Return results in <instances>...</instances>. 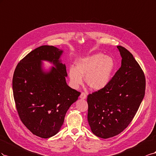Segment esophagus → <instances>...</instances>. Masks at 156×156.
<instances>
[{"instance_id": "1", "label": "esophagus", "mask_w": 156, "mask_h": 156, "mask_svg": "<svg viewBox=\"0 0 156 156\" xmlns=\"http://www.w3.org/2000/svg\"><path fill=\"white\" fill-rule=\"evenodd\" d=\"M80 97L82 99H86V97H87L86 93H84V92H82L81 94H80Z\"/></svg>"}]
</instances>
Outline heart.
Wrapping results in <instances>:
<instances>
[{"label": "heart", "mask_w": 156, "mask_h": 156, "mask_svg": "<svg viewBox=\"0 0 156 156\" xmlns=\"http://www.w3.org/2000/svg\"><path fill=\"white\" fill-rule=\"evenodd\" d=\"M115 67V62L110 56L102 53H95L78 59L76 61V68L71 66L69 76L73 86L78 87L86 82L91 90H101L108 85Z\"/></svg>", "instance_id": "heart-1"}]
</instances>
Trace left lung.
I'll list each match as a JSON object with an SVG mask.
<instances>
[{"instance_id":"8db88e82","label":"left lung","mask_w":156,"mask_h":156,"mask_svg":"<svg viewBox=\"0 0 156 156\" xmlns=\"http://www.w3.org/2000/svg\"><path fill=\"white\" fill-rule=\"evenodd\" d=\"M117 48L122 65L103 89L87 96V120L97 136L108 139L129 125L144 97L146 79L143 71L127 49Z\"/></svg>"}]
</instances>
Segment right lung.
<instances>
[{"mask_svg": "<svg viewBox=\"0 0 156 156\" xmlns=\"http://www.w3.org/2000/svg\"><path fill=\"white\" fill-rule=\"evenodd\" d=\"M63 52L53 46H40L20 61L13 76V93L21 122L44 139L59 131L66 112L80 95L66 82V66L59 59ZM42 60L55 66L44 71Z\"/></svg>", "mask_w": 156, "mask_h": 156, "instance_id": "1", "label": "right lung"}]
</instances>
